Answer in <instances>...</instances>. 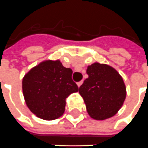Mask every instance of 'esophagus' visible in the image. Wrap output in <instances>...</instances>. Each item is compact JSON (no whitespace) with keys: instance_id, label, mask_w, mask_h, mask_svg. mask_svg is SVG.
I'll list each match as a JSON object with an SVG mask.
<instances>
[{"instance_id":"34e87169","label":"esophagus","mask_w":148,"mask_h":148,"mask_svg":"<svg viewBox=\"0 0 148 148\" xmlns=\"http://www.w3.org/2000/svg\"><path fill=\"white\" fill-rule=\"evenodd\" d=\"M82 84H83V80H81V81H80V82H78V83H77V85H78V87H80V85H81Z\"/></svg>"}]
</instances>
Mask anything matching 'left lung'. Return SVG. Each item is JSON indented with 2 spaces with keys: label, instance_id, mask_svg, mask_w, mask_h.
I'll return each mask as SVG.
<instances>
[{
  "label": "left lung",
  "instance_id": "1",
  "mask_svg": "<svg viewBox=\"0 0 148 148\" xmlns=\"http://www.w3.org/2000/svg\"><path fill=\"white\" fill-rule=\"evenodd\" d=\"M88 77L80 87L88 115L96 120L114 116L123 106L127 89L122 76L107 64L94 63L87 68Z\"/></svg>",
  "mask_w": 148,
  "mask_h": 148
}]
</instances>
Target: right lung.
Returning <instances> with one entry per match:
<instances>
[{
    "mask_svg": "<svg viewBox=\"0 0 148 148\" xmlns=\"http://www.w3.org/2000/svg\"><path fill=\"white\" fill-rule=\"evenodd\" d=\"M72 70L60 60H45L23 77L22 92L26 106L38 118L55 120L64 114L66 98L79 91L72 79Z\"/></svg>",
    "mask_w": 148,
    "mask_h": 148,
    "instance_id": "obj_1",
    "label": "right lung"
}]
</instances>
